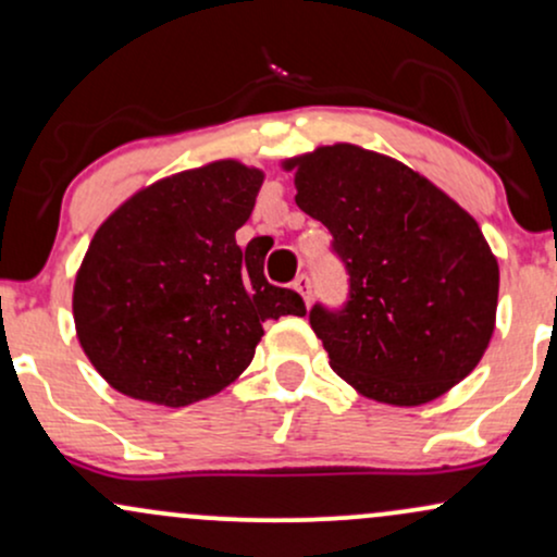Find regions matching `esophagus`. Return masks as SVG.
I'll return each mask as SVG.
<instances>
[{
	"mask_svg": "<svg viewBox=\"0 0 557 557\" xmlns=\"http://www.w3.org/2000/svg\"><path fill=\"white\" fill-rule=\"evenodd\" d=\"M293 287L300 293V298L306 300V306H309L311 300V280L306 277V274H300V277H296V283H293Z\"/></svg>",
	"mask_w": 557,
	"mask_h": 557,
	"instance_id": "1",
	"label": "esophagus"
}]
</instances>
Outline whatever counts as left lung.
Wrapping results in <instances>:
<instances>
[{
	"label": "left lung",
	"instance_id": "obj_1",
	"mask_svg": "<svg viewBox=\"0 0 557 557\" xmlns=\"http://www.w3.org/2000/svg\"><path fill=\"white\" fill-rule=\"evenodd\" d=\"M283 168L348 272L343 309L309 311L330 367L389 406L430 403L474 372L500 287L474 216L398 159L354 144L319 146Z\"/></svg>",
	"mask_w": 557,
	"mask_h": 557
}]
</instances>
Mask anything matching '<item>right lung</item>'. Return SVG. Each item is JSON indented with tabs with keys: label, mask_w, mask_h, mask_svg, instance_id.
Wrapping results in <instances>:
<instances>
[{
	"label": "right lung",
	"mask_w": 557,
	"mask_h": 557,
	"mask_svg": "<svg viewBox=\"0 0 557 557\" xmlns=\"http://www.w3.org/2000/svg\"><path fill=\"white\" fill-rule=\"evenodd\" d=\"M264 172L220 159L140 188L101 222L73 287L88 361L127 398L181 408L246 372L261 324L304 317L298 293L270 285L264 257L235 230Z\"/></svg>",
	"instance_id": "add662e5"
}]
</instances>
